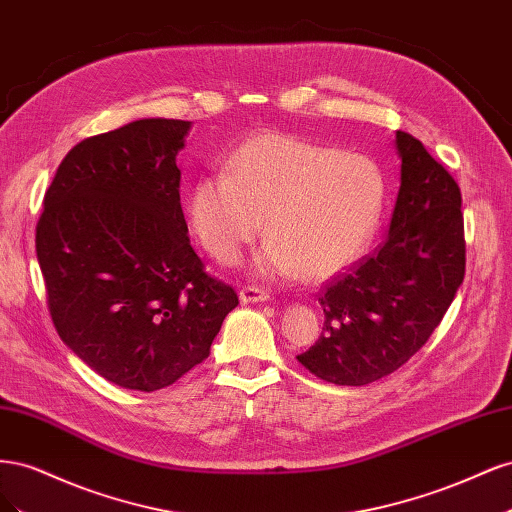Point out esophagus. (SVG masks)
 Listing matches in <instances>:
<instances>
[{
    "label": "esophagus",
    "instance_id": "1",
    "mask_svg": "<svg viewBox=\"0 0 512 512\" xmlns=\"http://www.w3.org/2000/svg\"><path fill=\"white\" fill-rule=\"evenodd\" d=\"M239 299L243 303H265V301H269V292H265L258 286H247L239 292Z\"/></svg>",
    "mask_w": 512,
    "mask_h": 512
}]
</instances>
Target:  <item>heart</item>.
Returning <instances> with one entry per match:
<instances>
[{
    "label": "heart",
    "instance_id": "obj_1",
    "mask_svg": "<svg viewBox=\"0 0 512 512\" xmlns=\"http://www.w3.org/2000/svg\"><path fill=\"white\" fill-rule=\"evenodd\" d=\"M384 205L386 179L369 156L258 132L230 153L226 173L196 179L188 218L220 265H235L265 220L256 275L327 280L369 250Z\"/></svg>",
    "mask_w": 512,
    "mask_h": 512
}]
</instances>
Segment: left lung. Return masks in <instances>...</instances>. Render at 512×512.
Wrapping results in <instances>:
<instances>
[{"mask_svg": "<svg viewBox=\"0 0 512 512\" xmlns=\"http://www.w3.org/2000/svg\"><path fill=\"white\" fill-rule=\"evenodd\" d=\"M399 192L389 237L320 297L324 327L297 359L314 376L363 386L425 346L466 275L461 192L412 134L397 132Z\"/></svg>", "mask_w": 512, "mask_h": 512, "instance_id": "obj_1", "label": "left lung"}]
</instances>
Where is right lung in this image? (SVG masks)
Instances as JSON below:
<instances>
[{"label": "right lung", "mask_w": 512, "mask_h": 512, "mask_svg": "<svg viewBox=\"0 0 512 512\" xmlns=\"http://www.w3.org/2000/svg\"><path fill=\"white\" fill-rule=\"evenodd\" d=\"M190 128L151 117L85 138L44 194L36 254L53 324L121 389L151 393L188 374L239 305L190 245L177 168Z\"/></svg>", "instance_id": "1"}]
</instances>
